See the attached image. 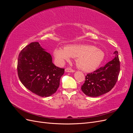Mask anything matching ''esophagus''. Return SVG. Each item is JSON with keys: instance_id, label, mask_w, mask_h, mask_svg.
<instances>
[{"instance_id": "34e87169", "label": "esophagus", "mask_w": 133, "mask_h": 133, "mask_svg": "<svg viewBox=\"0 0 133 133\" xmlns=\"http://www.w3.org/2000/svg\"><path fill=\"white\" fill-rule=\"evenodd\" d=\"M65 71L66 72H68V73H73V72L75 71L74 70L72 69L71 68H66V69H65Z\"/></svg>"}]
</instances>
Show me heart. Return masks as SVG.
<instances>
[{
    "label": "heart",
    "mask_w": 133,
    "mask_h": 133,
    "mask_svg": "<svg viewBox=\"0 0 133 133\" xmlns=\"http://www.w3.org/2000/svg\"><path fill=\"white\" fill-rule=\"evenodd\" d=\"M54 55L59 64L69 61L71 57L76 58V65L86 71L96 69L102 63L105 56L102 50L85 44L70 45L65 48L57 47L54 49Z\"/></svg>",
    "instance_id": "obj_1"
}]
</instances>
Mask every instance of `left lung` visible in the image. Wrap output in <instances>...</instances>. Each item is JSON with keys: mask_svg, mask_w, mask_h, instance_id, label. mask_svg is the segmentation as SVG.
I'll return each instance as SVG.
<instances>
[{"mask_svg": "<svg viewBox=\"0 0 133 133\" xmlns=\"http://www.w3.org/2000/svg\"><path fill=\"white\" fill-rule=\"evenodd\" d=\"M114 58L93 73L88 74L81 89L85 95L96 97L110 91L117 82L120 72L118 51L113 53Z\"/></svg>", "mask_w": 133, "mask_h": 133, "instance_id": "left-lung-1", "label": "left lung"}]
</instances>
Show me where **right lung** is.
I'll list each match as a JSON object with an SVG mask.
<instances>
[{
  "label": "right lung",
  "mask_w": 133,
  "mask_h": 133,
  "mask_svg": "<svg viewBox=\"0 0 133 133\" xmlns=\"http://www.w3.org/2000/svg\"><path fill=\"white\" fill-rule=\"evenodd\" d=\"M17 70L24 86L42 97L49 96L57 91L64 73V69L54 65L51 55L38 42H32L22 50Z\"/></svg>",
  "instance_id": "obj_1"
}]
</instances>
